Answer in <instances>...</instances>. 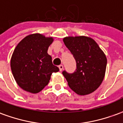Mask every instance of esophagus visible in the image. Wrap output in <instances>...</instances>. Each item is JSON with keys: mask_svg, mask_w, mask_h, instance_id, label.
Segmentation results:
<instances>
[{"mask_svg": "<svg viewBox=\"0 0 123 123\" xmlns=\"http://www.w3.org/2000/svg\"><path fill=\"white\" fill-rule=\"evenodd\" d=\"M59 69H60V71H61V72H62V70H63V65H60V66H59Z\"/></svg>", "mask_w": 123, "mask_h": 123, "instance_id": "obj_1", "label": "esophagus"}]
</instances>
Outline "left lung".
<instances>
[{"instance_id":"1","label":"left lung","mask_w":123,"mask_h":123,"mask_svg":"<svg viewBox=\"0 0 123 123\" xmlns=\"http://www.w3.org/2000/svg\"><path fill=\"white\" fill-rule=\"evenodd\" d=\"M63 42L76 63V69L73 73L62 72L68 86L79 95L95 91L105 77L107 63L105 54L90 37H66Z\"/></svg>"}]
</instances>
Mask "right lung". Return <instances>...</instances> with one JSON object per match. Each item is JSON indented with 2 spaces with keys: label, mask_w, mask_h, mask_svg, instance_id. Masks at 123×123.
Returning <instances> with one entry per match:
<instances>
[{
  "label": "right lung",
  "mask_w": 123,
  "mask_h": 123,
  "mask_svg": "<svg viewBox=\"0 0 123 123\" xmlns=\"http://www.w3.org/2000/svg\"><path fill=\"white\" fill-rule=\"evenodd\" d=\"M52 42V37L35 33L25 37L15 47L11 60L12 72L25 91L39 92L48 84L52 73L60 70L47 53Z\"/></svg>",
  "instance_id": "1"
}]
</instances>
